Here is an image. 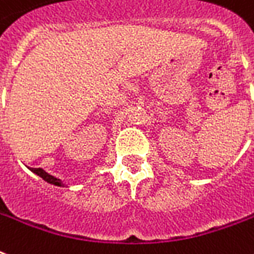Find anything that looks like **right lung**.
I'll return each mask as SVG.
<instances>
[{"mask_svg":"<svg viewBox=\"0 0 254 254\" xmlns=\"http://www.w3.org/2000/svg\"><path fill=\"white\" fill-rule=\"evenodd\" d=\"M30 170H32L33 173L38 174L41 179H44L49 184H53V185H57V187H63L64 185V184L61 183V180H58V179H56V177H53V176H50L49 173H46L45 170L41 169V168H32Z\"/></svg>","mask_w":254,"mask_h":254,"instance_id":"add662e5","label":"right lung"}]
</instances>
